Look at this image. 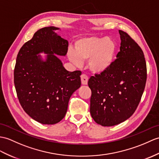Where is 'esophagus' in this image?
Returning a JSON list of instances; mask_svg holds the SVG:
<instances>
[{"mask_svg":"<svg viewBox=\"0 0 159 159\" xmlns=\"http://www.w3.org/2000/svg\"><path fill=\"white\" fill-rule=\"evenodd\" d=\"M80 79H81V83H82L83 84H87V83H88V76L85 75H82L80 76Z\"/></svg>","mask_w":159,"mask_h":159,"instance_id":"esophagus-1","label":"esophagus"}]
</instances>
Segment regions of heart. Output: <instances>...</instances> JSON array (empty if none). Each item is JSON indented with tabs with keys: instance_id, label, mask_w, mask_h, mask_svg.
<instances>
[{
	"instance_id": "obj_1",
	"label": "heart",
	"mask_w": 159,
	"mask_h": 159,
	"mask_svg": "<svg viewBox=\"0 0 159 159\" xmlns=\"http://www.w3.org/2000/svg\"><path fill=\"white\" fill-rule=\"evenodd\" d=\"M116 52V45L112 39L90 36L79 39L75 43V50L70 49V61L76 66L81 61H88L89 70L95 75H102L111 67Z\"/></svg>"
}]
</instances>
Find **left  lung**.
Segmentation results:
<instances>
[{
  "mask_svg": "<svg viewBox=\"0 0 159 159\" xmlns=\"http://www.w3.org/2000/svg\"><path fill=\"white\" fill-rule=\"evenodd\" d=\"M120 51L107 72L91 76L90 113L104 127L128 119L135 111L144 91L146 64L140 47L127 33L119 30Z\"/></svg>",
  "mask_w": 159,
  "mask_h": 159,
  "instance_id": "left-lung-1",
  "label": "left lung"
}]
</instances>
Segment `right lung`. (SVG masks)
Listing matches in <instances>:
<instances>
[{
	"mask_svg": "<svg viewBox=\"0 0 159 159\" xmlns=\"http://www.w3.org/2000/svg\"><path fill=\"white\" fill-rule=\"evenodd\" d=\"M45 27L21 47L14 69V84L22 108L44 125L59 123L67 112L69 99L81 85V72H69L56 55L65 56L68 42ZM47 54L43 60L39 54Z\"/></svg>",
	"mask_w": 159,
	"mask_h": 159,
	"instance_id": "add662e5",
	"label": "right lung"
}]
</instances>
